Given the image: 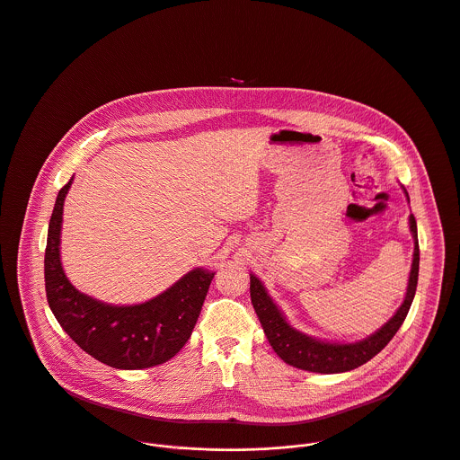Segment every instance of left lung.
Listing matches in <instances>:
<instances>
[{"label":"left lung","instance_id":"obj_1","mask_svg":"<svg viewBox=\"0 0 460 460\" xmlns=\"http://www.w3.org/2000/svg\"><path fill=\"white\" fill-rule=\"evenodd\" d=\"M407 199H409V193H407ZM409 226L414 238V260H412L405 299L398 308V312L389 319V323H385L378 332H375L373 335L358 342H351V344L324 342L297 332L287 323L281 310L267 294L263 283L254 274H251L252 306L256 310V315L261 323V328L272 349L283 362L310 373H321V375L346 373L369 362L393 341V337L402 328L411 310V305L416 296L418 276H420V242H418V226H416L414 215L409 217Z\"/></svg>","mask_w":460,"mask_h":460}]
</instances>
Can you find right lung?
Instances as JSON below:
<instances>
[{
  "instance_id": "right-lung-1",
  "label": "right lung",
  "mask_w": 460,
  "mask_h": 460,
  "mask_svg": "<svg viewBox=\"0 0 460 460\" xmlns=\"http://www.w3.org/2000/svg\"><path fill=\"white\" fill-rule=\"evenodd\" d=\"M73 177L60 188L48 226L44 285L49 310L75 344L114 369H146L164 364L188 342L215 272L193 269L157 297L132 306H112L78 292L60 263L64 199Z\"/></svg>"
}]
</instances>
